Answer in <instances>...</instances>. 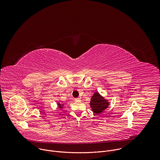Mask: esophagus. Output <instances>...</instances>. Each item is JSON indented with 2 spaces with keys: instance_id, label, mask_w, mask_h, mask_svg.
<instances>
[{
  "instance_id": "34e87169",
  "label": "esophagus",
  "mask_w": 160,
  "mask_h": 160,
  "mask_svg": "<svg viewBox=\"0 0 160 160\" xmlns=\"http://www.w3.org/2000/svg\"><path fill=\"white\" fill-rule=\"evenodd\" d=\"M80 100H81V99H80V98H75V101H80Z\"/></svg>"
}]
</instances>
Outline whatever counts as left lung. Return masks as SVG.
Masks as SVG:
<instances>
[{"mask_svg": "<svg viewBox=\"0 0 160 160\" xmlns=\"http://www.w3.org/2000/svg\"><path fill=\"white\" fill-rule=\"evenodd\" d=\"M90 104L92 111L96 115H99L108 107L109 102L99 92H96L90 99Z\"/></svg>", "mask_w": 160, "mask_h": 160, "instance_id": "1", "label": "left lung"}]
</instances>
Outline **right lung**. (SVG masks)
Segmentation results:
<instances>
[{
  "label": "right lung",
  "mask_w": 160,
  "mask_h": 160,
  "mask_svg": "<svg viewBox=\"0 0 160 160\" xmlns=\"http://www.w3.org/2000/svg\"><path fill=\"white\" fill-rule=\"evenodd\" d=\"M63 105V104H62ZM58 107L59 108H62V106L60 104V103H58Z\"/></svg>",
  "instance_id": "add662e5"
}]
</instances>
